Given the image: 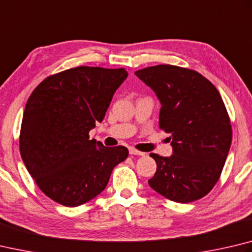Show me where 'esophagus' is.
I'll return each mask as SVG.
<instances>
[{
	"label": "esophagus",
	"mask_w": 252,
	"mask_h": 252,
	"mask_svg": "<svg viewBox=\"0 0 252 252\" xmlns=\"http://www.w3.org/2000/svg\"><path fill=\"white\" fill-rule=\"evenodd\" d=\"M129 152H130L131 155H140V157H143V155H145V153L141 152V151L135 150V149H133V148H131V149L129 150Z\"/></svg>",
	"instance_id": "obj_1"
}]
</instances>
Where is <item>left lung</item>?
I'll return each instance as SVG.
<instances>
[{
	"mask_svg": "<svg viewBox=\"0 0 252 252\" xmlns=\"http://www.w3.org/2000/svg\"><path fill=\"white\" fill-rule=\"evenodd\" d=\"M161 102L159 127L171 134L170 158L151 153L157 172L149 185L176 203L207 195L220 177L232 130L220 94L199 72L173 65L135 71Z\"/></svg>",
	"mask_w": 252,
	"mask_h": 252,
	"instance_id": "1",
	"label": "left lung"
}]
</instances>
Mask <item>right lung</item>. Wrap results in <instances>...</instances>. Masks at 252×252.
Here are the masks:
<instances>
[{"instance_id":"right-lung-1","label":"right lung","mask_w":252,"mask_h":252,"mask_svg":"<svg viewBox=\"0 0 252 252\" xmlns=\"http://www.w3.org/2000/svg\"><path fill=\"white\" fill-rule=\"evenodd\" d=\"M127 77L125 68L80 66L47 77L27 100L20 151L27 171L54 202L76 207L106 189L114 166L129 151L89 140L116 90Z\"/></svg>"}]
</instances>
